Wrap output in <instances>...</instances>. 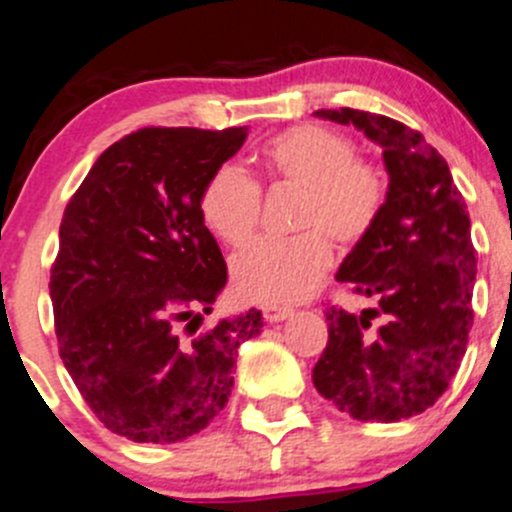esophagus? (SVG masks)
<instances>
[{
    "label": "esophagus",
    "mask_w": 512,
    "mask_h": 512,
    "mask_svg": "<svg viewBox=\"0 0 512 512\" xmlns=\"http://www.w3.org/2000/svg\"><path fill=\"white\" fill-rule=\"evenodd\" d=\"M292 314L294 311L287 309V306H265V309H262V316H265L270 324H279V321L289 319Z\"/></svg>",
    "instance_id": "esophagus-1"
}]
</instances>
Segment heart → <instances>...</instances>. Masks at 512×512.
<instances>
[{
    "instance_id": "1",
    "label": "heart",
    "mask_w": 512,
    "mask_h": 512,
    "mask_svg": "<svg viewBox=\"0 0 512 512\" xmlns=\"http://www.w3.org/2000/svg\"><path fill=\"white\" fill-rule=\"evenodd\" d=\"M262 159L274 181L304 191L297 225L309 230L289 240L252 242L233 260V282L257 304H294L309 297L331 267L328 234L351 245L373 228L387 181L378 166L355 159L351 139L321 125L277 134ZM201 215L215 238L242 245L260 228V184L238 161H223L203 186Z\"/></svg>"
}]
</instances>
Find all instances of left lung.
Listing matches in <instances>:
<instances>
[{"instance_id": "left-lung-1", "label": "left lung", "mask_w": 512, "mask_h": 512, "mask_svg": "<svg viewBox=\"0 0 512 512\" xmlns=\"http://www.w3.org/2000/svg\"><path fill=\"white\" fill-rule=\"evenodd\" d=\"M314 115L353 125L383 149L387 193L336 272L378 306L326 311L328 343L311 378L353 419L400 422L444 395L466 353L476 282L471 220L444 157L422 134L351 107Z\"/></svg>"}]
</instances>
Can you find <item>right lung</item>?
<instances>
[{"label": "right lung", "instance_id": "right-lung-1", "mask_svg": "<svg viewBox=\"0 0 512 512\" xmlns=\"http://www.w3.org/2000/svg\"><path fill=\"white\" fill-rule=\"evenodd\" d=\"M247 127H147L100 154L63 213L51 304L61 358L110 432L174 444L213 422L262 311L198 331L228 282L201 215Z\"/></svg>", "mask_w": 512, "mask_h": 512}]
</instances>
